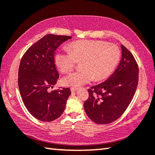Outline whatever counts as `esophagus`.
Wrapping results in <instances>:
<instances>
[{"label":"esophagus","mask_w":155,"mask_h":155,"mask_svg":"<svg viewBox=\"0 0 155 155\" xmlns=\"http://www.w3.org/2000/svg\"><path fill=\"white\" fill-rule=\"evenodd\" d=\"M70 90H71L72 92H75V91H77L78 90V88H77V87H71V88H70Z\"/></svg>","instance_id":"esophagus-1"}]
</instances>
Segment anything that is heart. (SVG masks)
Segmentation results:
<instances>
[{"mask_svg": "<svg viewBox=\"0 0 155 155\" xmlns=\"http://www.w3.org/2000/svg\"><path fill=\"white\" fill-rule=\"evenodd\" d=\"M68 49L56 52L54 63L60 71L68 74L74 69L77 61H81L82 70L63 79L64 85L70 87H78L94 78L99 81L107 78L116 68L120 59L118 47L104 41H75L68 44Z\"/></svg>", "mask_w": 155, "mask_h": 155, "instance_id": "heart-1", "label": "heart"}]
</instances>
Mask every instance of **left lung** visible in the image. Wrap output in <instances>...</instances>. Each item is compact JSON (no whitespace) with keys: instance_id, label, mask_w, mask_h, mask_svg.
Returning <instances> with one entry per match:
<instances>
[{"instance_id":"obj_1","label":"left lung","mask_w":155,"mask_h":155,"mask_svg":"<svg viewBox=\"0 0 155 155\" xmlns=\"http://www.w3.org/2000/svg\"><path fill=\"white\" fill-rule=\"evenodd\" d=\"M122 59L117 69L104 82L89 89L84 103L87 116L96 124L118 119L129 105L137 87L139 69L131 52L121 45Z\"/></svg>"}]
</instances>
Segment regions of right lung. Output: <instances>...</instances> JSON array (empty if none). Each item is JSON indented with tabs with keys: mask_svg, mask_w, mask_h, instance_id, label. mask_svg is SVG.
Segmentation results:
<instances>
[{
	"mask_svg": "<svg viewBox=\"0 0 155 155\" xmlns=\"http://www.w3.org/2000/svg\"><path fill=\"white\" fill-rule=\"evenodd\" d=\"M48 34L33 44L22 56L18 70V87L26 108L36 119L51 122L61 116L71 94L70 88L54 90L59 77L54 51L69 39Z\"/></svg>",
	"mask_w": 155,
	"mask_h": 155,
	"instance_id": "add662e5",
	"label": "right lung"
}]
</instances>
